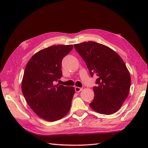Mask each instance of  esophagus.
<instances>
[{
    "label": "esophagus",
    "mask_w": 148,
    "mask_h": 148,
    "mask_svg": "<svg viewBox=\"0 0 148 148\" xmlns=\"http://www.w3.org/2000/svg\"><path fill=\"white\" fill-rule=\"evenodd\" d=\"M82 88H79V87H75V91L77 92H80L82 90Z\"/></svg>",
    "instance_id": "esophagus-1"
}]
</instances>
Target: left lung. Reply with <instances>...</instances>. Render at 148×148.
<instances>
[{
    "mask_svg": "<svg viewBox=\"0 0 148 148\" xmlns=\"http://www.w3.org/2000/svg\"><path fill=\"white\" fill-rule=\"evenodd\" d=\"M74 47L86 63L90 75L96 76L95 97L89 104L97 112L112 114L127 99L131 78L127 66L112 49L96 42H84Z\"/></svg>",
    "mask_w": 148,
    "mask_h": 148,
    "instance_id": "left-lung-1",
    "label": "left lung"
}]
</instances>
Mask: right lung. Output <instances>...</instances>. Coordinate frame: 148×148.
<instances>
[{
  "label": "right lung",
  "mask_w": 148,
  "mask_h": 148,
  "mask_svg": "<svg viewBox=\"0 0 148 148\" xmlns=\"http://www.w3.org/2000/svg\"><path fill=\"white\" fill-rule=\"evenodd\" d=\"M73 45L52 46L32 56L25 67L21 90L26 102L39 117L53 122L70 109L75 88L55 82L62 76V60Z\"/></svg>",
  "instance_id": "1"
}]
</instances>
